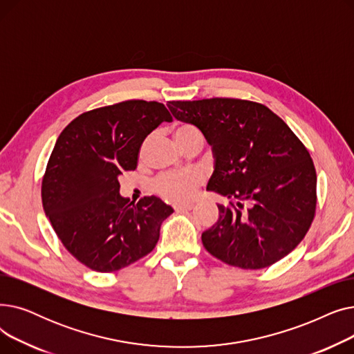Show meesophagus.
<instances>
[{
  "label": "esophagus",
  "mask_w": 354,
  "mask_h": 354,
  "mask_svg": "<svg viewBox=\"0 0 354 354\" xmlns=\"http://www.w3.org/2000/svg\"><path fill=\"white\" fill-rule=\"evenodd\" d=\"M175 211H191L194 208L192 203H176V205H174Z\"/></svg>",
  "instance_id": "obj_1"
}]
</instances>
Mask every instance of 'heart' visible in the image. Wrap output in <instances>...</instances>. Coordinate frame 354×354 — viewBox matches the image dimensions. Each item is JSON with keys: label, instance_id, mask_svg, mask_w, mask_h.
<instances>
[{"label": "heart", "instance_id": "b5f03b06", "mask_svg": "<svg viewBox=\"0 0 354 354\" xmlns=\"http://www.w3.org/2000/svg\"><path fill=\"white\" fill-rule=\"evenodd\" d=\"M198 130L191 124H182L175 129V139L185 135L195 133ZM202 182V176L196 171H182V172H169L156 178L153 182L155 191L171 201L182 202L194 196L196 188Z\"/></svg>", "mask_w": 354, "mask_h": 354}]
</instances>
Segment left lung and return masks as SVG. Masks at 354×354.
I'll use <instances>...</instances> for the list:
<instances>
[{
	"instance_id": "8db88e82",
	"label": "left lung",
	"mask_w": 354,
	"mask_h": 354,
	"mask_svg": "<svg viewBox=\"0 0 354 354\" xmlns=\"http://www.w3.org/2000/svg\"><path fill=\"white\" fill-rule=\"evenodd\" d=\"M175 119L196 126L212 147L208 191L235 202L202 244L225 264L261 270L288 255L306 236L315 212L314 163L283 119L255 102L203 99L167 102Z\"/></svg>"
}]
</instances>
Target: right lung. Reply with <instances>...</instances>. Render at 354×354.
<instances>
[{"label":"right lung","instance_id":"1","mask_svg":"<svg viewBox=\"0 0 354 354\" xmlns=\"http://www.w3.org/2000/svg\"><path fill=\"white\" fill-rule=\"evenodd\" d=\"M172 122L158 102L127 100L86 111L54 145L43 178L46 216L86 267L113 272L151 252L174 209L156 196L122 198L119 176L133 171L146 136Z\"/></svg>","mask_w":354,"mask_h":354}]
</instances>
